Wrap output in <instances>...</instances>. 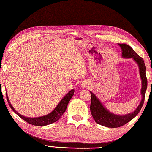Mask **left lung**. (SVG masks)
<instances>
[{
  "label": "left lung",
  "instance_id": "obj_1",
  "mask_svg": "<svg viewBox=\"0 0 152 152\" xmlns=\"http://www.w3.org/2000/svg\"><path fill=\"white\" fill-rule=\"evenodd\" d=\"M118 45L121 49L122 58H132L138 65L141 80V100L140 104L138 105L134 111L126 115H119L114 114L107 110V108L102 104L101 101L96 97V95L93 92L90 91L91 94V104L90 109H91L92 116L93 117L95 122L97 123L98 124L104 126V127L110 128L121 127L126 123L129 122L130 121H132L140 113L143 104L146 89L148 86V80L145 74L146 67L143 58H141L140 56L137 54L135 51L127 44L118 43Z\"/></svg>",
  "mask_w": 152,
  "mask_h": 152
}]
</instances>
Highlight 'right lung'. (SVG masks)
<instances>
[{
	"mask_svg": "<svg viewBox=\"0 0 152 152\" xmlns=\"http://www.w3.org/2000/svg\"><path fill=\"white\" fill-rule=\"evenodd\" d=\"M74 93V90L72 89L70 91H69L67 93L65 96L63 97V99L61 100L60 102L58 104L57 106L55 107V109H53L52 111L49 113L48 115H43L42 117H25L23 115H21L19 114L16 110L14 109V107L12 106L11 102L9 99L8 94L7 92H6V96L7 99V101L9 102V104L10 107L11 108V109L16 113V114L19 117L21 118L22 119L25 120V121L29 123V124H31L35 126H45L51 124V123L57 121L58 120L60 119L61 115L64 114V113L66 111L67 106H68V102H70L72 97L73 96Z\"/></svg>",
	"mask_w": 152,
	"mask_h": 152,
	"instance_id": "1",
	"label": "right lung"
}]
</instances>
